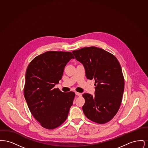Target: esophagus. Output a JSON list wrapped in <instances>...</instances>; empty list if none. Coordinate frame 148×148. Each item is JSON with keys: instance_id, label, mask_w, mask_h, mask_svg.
Returning a JSON list of instances; mask_svg holds the SVG:
<instances>
[{"instance_id": "1", "label": "esophagus", "mask_w": 148, "mask_h": 148, "mask_svg": "<svg viewBox=\"0 0 148 148\" xmlns=\"http://www.w3.org/2000/svg\"><path fill=\"white\" fill-rule=\"evenodd\" d=\"M75 94H76L77 95V96H79V97H82V93L78 92H75Z\"/></svg>"}]
</instances>
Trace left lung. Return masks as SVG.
<instances>
[{
	"label": "left lung",
	"mask_w": 148,
	"mask_h": 148,
	"mask_svg": "<svg viewBox=\"0 0 148 148\" xmlns=\"http://www.w3.org/2000/svg\"><path fill=\"white\" fill-rule=\"evenodd\" d=\"M77 61L84 65L87 79L95 80V96L84 93L82 109L86 117L98 124H105L118 112L124 90V78L117 58L95 47L73 50Z\"/></svg>",
	"instance_id": "1"
}]
</instances>
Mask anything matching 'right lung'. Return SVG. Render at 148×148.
<instances>
[{
	"label": "right lung",
	"instance_id": "right-lung-1",
	"mask_svg": "<svg viewBox=\"0 0 148 148\" xmlns=\"http://www.w3.org/2000/svg\"><path fill=\"white\" fill-rule=\"evenodd\" d=\"M74 56L71 52L48 51L29 64L24 95L30 112L42 127L54 129L68 118L75 97L54 86L62 79L66 64Z\"/></svg>",
	"mask_w": 148,
	"mask_h": 148
}]
</instances>
